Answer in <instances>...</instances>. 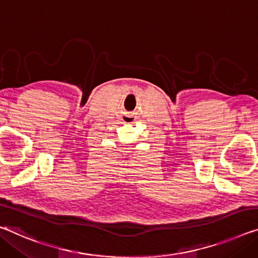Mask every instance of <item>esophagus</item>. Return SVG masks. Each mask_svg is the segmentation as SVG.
I'll return each instance as SVG.
<instances>
[{"label":"esophagus","mask_w":258,"mask_h":258,"mask_svg":"<svg viewBox=\"0 0 258 258\" xmlns=\"http://www.w3.org/2000/svg\"><path fill=\"white\" fill-rule=\"evenodd\" d=\"M130 117V116H128ZM131 120H132V118H128V119H127V121H131Z\"/></svg>","instance_id":"esophagus-1"}]
</instances>
